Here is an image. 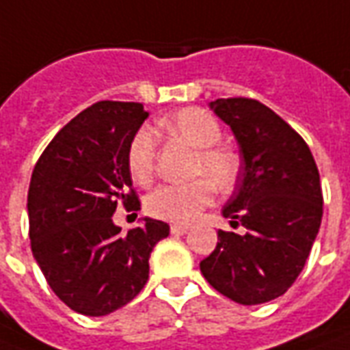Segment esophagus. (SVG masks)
<instances>
[{"instance_id": "34e87169", "label": "esophagus", "mask_w": 350, "mask_h": 350, "mask_svg": "<svg viewBox=\"0 0 350 350\" xmlns=\"http://www.w3.org/2000/svg\"><path fill=\"white\" fill-rule=\"evenodd\" d=\"M190 231L188 226H183V224H173L172 226V234H186Z\"/></svg>"}]
</instances>
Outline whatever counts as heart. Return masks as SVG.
I'll list each match as a JSON object with an SVG mask.
<instances>
[{
  "mask_svg": "<svg viewBox=\"0 0 350 350\" xmlns=\"http://www.w3.org/2000/svg\"><path fill=\"white\" fill-rule=\"evenodd\" d=\"M160 126L196 147L193 175L202 177L185 185H162L154 188L145 200L150 216L160 220L186 224L193 220L213 200V186L228 192L237 185L241 173V160L229 147L218 145L221 137L220 122L208 111L200 108H185L160 121ZM157 139L149 129H139L132 137L126 152V164L137 185H147L154 173Z\"/></svg>",
  "mask_w": 350,
  "mask_h": 350,
  "instance_id": "b5f03b06",
  "label": "heart"
}]
</instances>
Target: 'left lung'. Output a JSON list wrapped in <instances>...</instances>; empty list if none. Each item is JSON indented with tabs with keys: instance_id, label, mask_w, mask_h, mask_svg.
I'll return each mask as SVG.
<instances>
[{
	"instance_id": "obj_1",
	"label": "left lung",
	"mask_w": 350,
	"mask_h": 350,
	"mask_svg": "<svg viewBox=\"0 0 350 350\" xmlns=\"http://www.w3.org/2000/svg\"><path fill=\"white\" fill-rule=\"evenodd\" d=\"M211 108L231 126L242 165L221 214L246 233L218 231L200 262L214 289L244 306L282 297L302 272L321 228L323 192L310 147L254 98H218Z\"/></svg>"
}]
</instances>
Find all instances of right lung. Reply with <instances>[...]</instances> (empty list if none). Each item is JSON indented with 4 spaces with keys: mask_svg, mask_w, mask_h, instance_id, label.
<instances>
[{
    "mask_svg": "<svg viewBox=\"0 0 350 350\" xmlns=\"http://www.w3.org/2000/svg\"><path fill=\"white\" fill-rule=\"evenodd\" d=\"M147 117L139 102H96L55 134L33 170V257L59 300L81 315L129 304L149 280L150 252L170 234L152 218L129 233L111 220L117 203L139 211L126 152Z\"/></svg>",
    "mask_w": 350,
    "mask_h": 350,
    "instance_id": "1",
    "label": "right lung"
}]
</instances>
